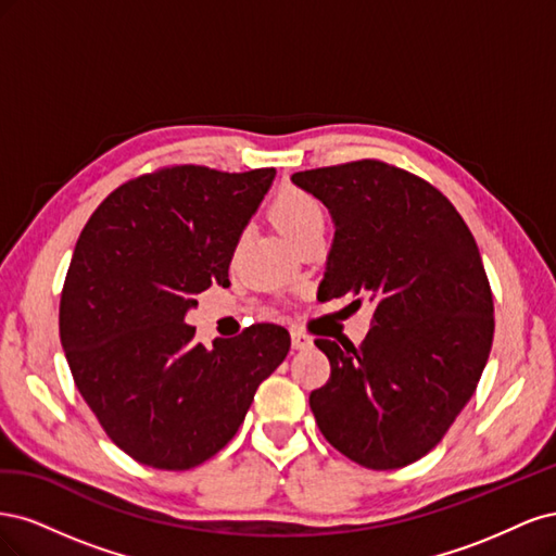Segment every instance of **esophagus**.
Segmentation results:
<instances>
[{
	"label": "esophagus",
	"instance_id": "34e87169",
	"mask_svg": "<svg viewBox=\"0 0 556 556\" xmlns=\"http://www.w3.org/2000/svg\"><path fill=\"white\" fill-rule=\"evenodd\" d=\"M313 345V339L301 329H292V348L294 350H308Z\"/></svg>",
	"mask_w": 556,
	"mask_h": 556
}]
</instances>
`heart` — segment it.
I'll list each match as a JSON object with an SVG mask.
<instances>
[{
    "instance_id": "obj_1",
    "label": "heart",
    "mask_w": 556,
    "mask_h": 556,
    "mask_svg": "<svg viewBox=\"0 0 556 556\" xmlns=\"http://www.w3.org/2000/svg\"><path fill=\"white\" fill-rule=\"evenodd\" d=\"M271 217L278 229L288 237L296 248L306 245L313 239H323L327 229V211L315 194L285 185L271 201ZM243 239H239L237 248Z\"/></svg>"
}]
</instances>
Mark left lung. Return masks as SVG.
<instances>
[{
	"label": "left lung",
	"mask_w": 556,
	"mask_h": 556,
	"mask_svg": "<svg viewBox=\"0 0 556 556\" xmlns=\"http://www.w3.org/2000/svg\"><path fill=\"white\" fill-rule=\"evenodd\" d=\"M292 180L336 223L317 299L376 308L359 348L315 339L331 366L308 399L315 422L359 466H408L443 441L490 357L494 301L478 243L441 190L394 164L357 160Z\"/></svg>",
	"instance_id": "8db88e82"
}]
</instances>
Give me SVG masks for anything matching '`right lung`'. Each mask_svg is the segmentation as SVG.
<instances>
[{
  "instance_id": "add662e5",
  "label": "right lung",
  "mask_w": 556,
  "mask_h": 556,
  "mask_svg": "<svg viewBox=\"0 0 556 556\" xmlns=\"http://www.w3.org/2000/svg\"><path fill=\"white\" fill-rule=\"evenodd\" d=\"M274 169L162 166L115 188L83 227L60 299V341L80 396L139 464L188 470L243 425L290 331L260 323L206 348L185 313L229 262Z\"/></svg>"
}]
</instances>
